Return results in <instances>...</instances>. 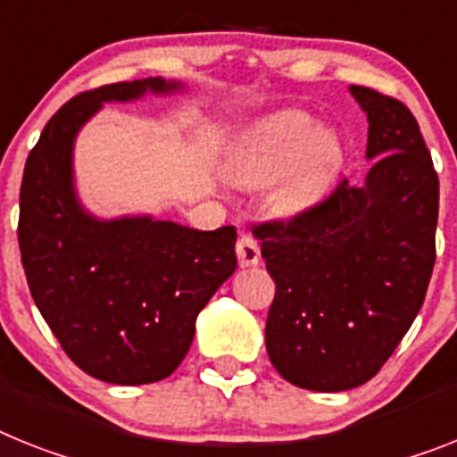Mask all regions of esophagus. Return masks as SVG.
Here are the masks:
<instances>
[{
	"label": "esophagus",
	"mask_w": 457,
	"mask_h": 457,
	"mask_svg": "<svg viewBox=\"0 0 457 457\" xmlns=\"http://www.w3.org/2000/svg\"><path fill=\"white\" fill-rule=\"evenodd\" d=\"M237 258L241 267H255L260 262V244L246 232H241L237 241Z\"/></svg>",
	"instance_id": "esophagus-1"
}]
</instances>
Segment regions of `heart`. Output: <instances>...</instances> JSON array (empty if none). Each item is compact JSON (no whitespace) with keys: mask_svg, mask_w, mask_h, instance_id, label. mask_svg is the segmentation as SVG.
Returning a JSON list of instances; mask_svg holds the SVG:
<instances>
[{"mask_svg":"<svg viewBox=\"0 0 457 457\" xmlns=\"http://www.w3.org/2000/svg\"><path fill=\"white\" fill-rule=\"evenodd\" d=\"M339 164V145L328 129H316L302 111H281L267 118L248 141L237 164V176L246 186L274 181L270 206L278 216H295L309 209Z\"/></svg>","mask_w":457,"mask_h":457,"instance_id":"1","label":"heart"}]
</instances>
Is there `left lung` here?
Returning a JSON list of instances; mask_svg holds the SVG:
<instances>
[{
	"label": "left lung",
	"mask_w": 457,
	"mask_h": 457,
	"mask_svg": "<svg viewBox=\"0 0 457 457\" xmlns=\"http://www.w3.org/2000/svg\"><path fill=\"white\" fill-rule=\"evenodd\" d=\"M362 186H339L290 220L253 225L276 283L264 341L286 381L316 393L377 377L423 306L439 216V179L416 118L365 86Z\"/></svg>",
	"instance_id": "left-lung-1"
}]
</instances>
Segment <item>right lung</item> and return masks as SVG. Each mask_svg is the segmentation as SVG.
Instances as JSON below:
<instances>
[{
    "label": "right lung",
    "mask_w": 457,
    "mask_h": 457,
    "mask_svg": "<svg viewBox=\"0 0 457 457\" xmlns=\"http://www.w3.org/2000/svg\"><path fill=\"white\" fill-rule=\"evenodd\" d=\"M179 87L144 79L80 92L48 120L22 174L18 244L34 304L80 370L118 386L170 377L199 312L237 270L232 225L202 232L151 216L99 220L76 197L74 139L102 104Z\"/></svg>",
    "instance_id": "1"
}]
</instances>
